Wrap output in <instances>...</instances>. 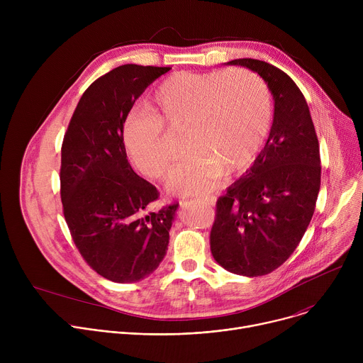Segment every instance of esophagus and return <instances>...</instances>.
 <instances>
[{
  "label": "esophagus",
  "instance_id": "esophagus-1",
  "mask_svg": "<svg viewBox=\"0 0 363 363\" xmlns=\"http://www.w3.org/2000/svg\"><path fill=\"white\" fill-rule=\"evenodd\" d=\"M195 201L205 205V206H213L216 203V199L213 196H202V198H196Z\"/></svg>",
  "mask_w": 363,
  "mask_h": 363
}]
</instances>
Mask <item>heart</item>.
I'll return each instance as SVG.
<instances>
[{"label": "heart", "mask_w": 363, "mask_h": 363, "mask_svg": "<svg viewBox=\"0 0 363 363\" xmlns=\"http://www.w3.org/2000/svg\"><path fill=\"white\" fill-rule=\"evenodd\" d=\"M150 109H135L122 136L130 162L145 177L167 179L175 152L165 132L185 128L189 153L171 189L178 195L210 192L224 174L247 171L260 153L272 126L273 100L266 82L248 70L177 72L153 89Z\"/></svg>", "instance_id": "1"}]
</instances>
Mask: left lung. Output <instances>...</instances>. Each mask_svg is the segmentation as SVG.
<instances>
[{
	"label": "left lung",
	"mask_w": 363,
	"mask_h": 363,
	"mask_svg": "<svg viewBox=\"0 0 363 363\" xmlns=\"http://www.w3.org/2000/svg\"><path fill=\"white\" fill-rule=\"evenodd\" d=\"M227 65L260 74L274 99L264 149L217 201L211 252L225 270L266 276L293 254L313 217L320 189V152L306 99L289 74L255 59Z\"/></svg>",
	"instance_id": "1"
}]
</instances>
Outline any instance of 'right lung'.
I'll return each mask as SVG.
<instances>
[{"instance_id": "right-lung-1", "label": "right lung", "mask_w": 363, "mask_h": 363, "mask_svg": "<svg viewBox=\"0 0 363 363\" xmlns=\"http://www.w3.org/2000/svg\"><path fill=\"white\" fill-rule=\"evenodd\" d=\"M171 67L123 65L80 97L62 145L63 214L83 260L101 277L135 283L168 250L178 202L155 208L160 191L128 162L122 126L135 100Z\"/></svg>"}]
</instances>
